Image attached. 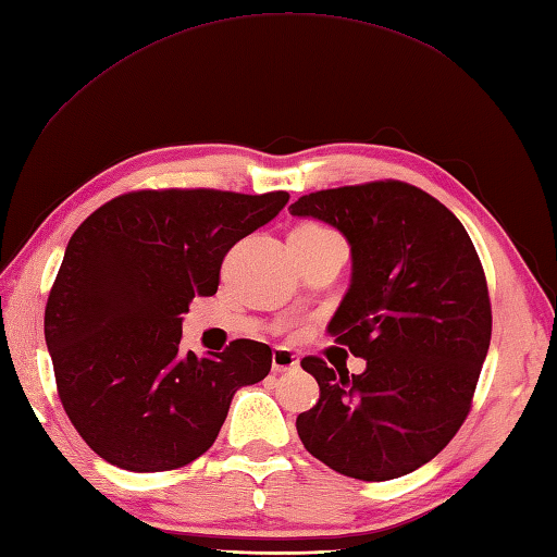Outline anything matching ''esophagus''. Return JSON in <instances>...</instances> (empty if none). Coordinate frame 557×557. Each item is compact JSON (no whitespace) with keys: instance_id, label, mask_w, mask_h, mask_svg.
<instances>
[{"instance_id":"1","label":"esophagus","mask_w":557,"mask_h":557,"mask_svg":"<svg viewBox=\"0 0 557 557\" xmlns=\"http://www.w3.org/2000/svg\"><path fill=\"white\" fill-rule=\"evenodd\" d=\"M298 356L293 354V350L288 348H274V354H271V368H274V372H286V370H295L298 368Z\"/></svg>"}]
</instances>
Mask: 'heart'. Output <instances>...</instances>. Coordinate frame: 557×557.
I'll return each mask as SVG.
<instances>
[{
	"instance_id": "1",
	"label": "heart",
	"mask_w": 557,
	"mask_h": 557,
	"mask_svg": "<svg viewBox=\"0 0 557 557\" xmlns=\"http://www.w3.org/2000/svg\"><path fill=\"white\" fill-rule=\"evenodd\" d=\"M298 231H326V228H322V225H314V223H308V225H300Z\"/></svg>"
}]
</instances>
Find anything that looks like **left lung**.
Returning <instances> with one entry per match:
<instances>
[{"label":"left lung","mask_w":557,"mask_h":557,"mask_svg":"<svg viewBox=\"0 0 557 557\" xmlns=\"http://www.w3.org/2000/svg\"><path fill=\"white\" fill-rule=\"evenodd\" d=\"M288 211L348 240L354 276L329 334L368 360L348 374L302 358L320 384V401L295 421L305 449L360 481L421 469L467 421L491 346V298L467 228L399 180L312 191Z\"/></svg>","instance_id":"8db88e82"}]
</instances>
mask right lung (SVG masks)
Masks as SVG:
<instances>
[{
  "mask_svg": "<svg viewBox=\"0 0 557 557\" xmlns=\"http://www.w3.org/2000/svg\"><path fill=\"white\" fill-rule=\"evenodd\" d=\"M288 203V191L139 189L78 225L45 305L57 394L112 467L153 473L207 451L235 392L262 382L271 348L235 338L180 354L183 314L219 290L228 249Z\"/></svg>",
  "mask_w": 557,
  "mask_h": 557,
  "instance_id": "right-lung-1",
  "label": "right lung"
}]
</instances>
